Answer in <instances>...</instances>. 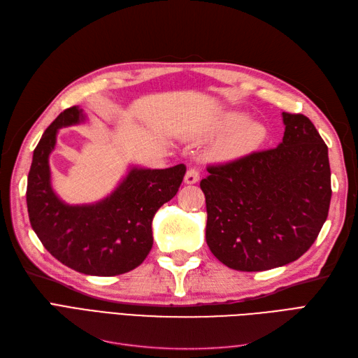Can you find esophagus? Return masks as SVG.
I'll return each mask as SVG.
<instances>
[{"mask_svg": "<svg viewBox=\"0 0 358 358\" xmlns=\"http://www.w3.org/2000/svg\"><path fill=\"white\" fill-rule=\"evenodd\" d=\"M199 179H200V171H199V169L191 166V167L187 170L185 182H187V183H196V182H199Z\"/></svg>", "mask_w": 358, "mask_h": 358, "instance_id": "34e87169", "label": "esophagus"}]
</instances>
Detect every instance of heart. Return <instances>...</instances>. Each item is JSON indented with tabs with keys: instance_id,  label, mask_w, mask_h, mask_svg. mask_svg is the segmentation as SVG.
Returning a JSON list of instances; mask_svg holds the SVG:
<instances>
[{
	"instance_id": "heart-1",
	"label": "heart",
	"mask_w": 358,
	"mask_h": 358,
	"mask_svg": "<svg viewBox=\"0 0 358 358\" xmlns=\"http://www.w3.org/2000/svg\"><path fill=\"white\" fill-rule=\"evenodd\" d=\"M243 121L245 116L237 112L227 113L220 119L218 125H216L220 131L225 133L231 131V129L234 131L227 136L216 148L218 155L224 158H236L251 152L252 149L262 143V140L264 138L263 125L252 121Z\"/></svg>"
}]
</instances>
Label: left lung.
I'll return each instance as SVG.
<instances>
[{
  "label": "left lung",
  "instance_id": "8db88e82",
  "mask_svg": "<svg viewBox=\"0 0 358 358\" xmlns=\"http://www.w3.org/2000/svg\"><path fill=\"white\" fill-rule=\"evenodd\" d=\"M282 143L209 164L206 242L227 267L241 272L285 266L305 254L326 222L329 149L301 113L284 112Z\"/></svg>",
  "mask_w": 358,
  "mask_h": 358
}]
</instances>
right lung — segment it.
I'll list each match as a JSON object with an SVG mask.
<instances>
[{"label":"right lung","mask_w":358,"mask_h":358,"mask_svg":"<svg viewBox=\"0 0 358 358\" xmlns=\"http://www.w3.org/2000/svg\"><path fill=\"white\" fill-rule=\"evenodd\" d=\"M82 117L80 109L69 107L36 146L27 185L29 222L43 246L76 272L122 275L145 262L154 243V215L176 196L187 167L133 169L106 200L91 206L64 204L50 188L48 159L58 128L78 124Z\"/></svg>","instance_id":"1"}]
</instances>
